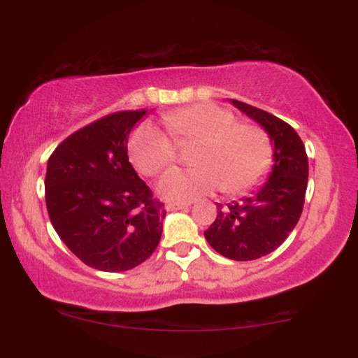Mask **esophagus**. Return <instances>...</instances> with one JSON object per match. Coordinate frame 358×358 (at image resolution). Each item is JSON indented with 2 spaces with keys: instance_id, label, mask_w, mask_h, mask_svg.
I'll return each instance as SVG.
<instances>
[{
  "instance_id": "esophagus-1",
  "label": "esophagus",
  "mask_w": 358,
  "mask_h": 358,
  "mask_svg": "<svg viewBox=\"0 0 358 358\" xmlns=\"http://www.w3.org/2000/svg\"><path fill=\"white\" fill-rule=\"evenodd\" d=\"M190 203H185V202H169L166 207L168 210H182V208H187Z\"/></svg>"
}]
</instances>
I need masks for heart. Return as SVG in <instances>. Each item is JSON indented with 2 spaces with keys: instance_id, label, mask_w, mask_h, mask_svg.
<instances>
[{
  "instance_id": "1",
  "label": "heart",
  "mask_w": 358,
  "mask_h": 358,
  "mask_svg": "<svg viewBox=\"0 0 358 358\" xmlns=\"http://www.w3.org/2000/svg\"><path fill=\"white\" fill-rule=\"evenodd\" d=\"M166 129L145 124L130 140V161L143 176H156L178 159L180 146L195 143V168L173 169L159 180V194L171 202H192L218 187L238 195L256 187L273 161V143L262 127L236 122L227 107L202 102L168 112ZM171 134L174 141L169 136Z\"/></svg>"
}]
</instances>
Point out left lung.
Instances as JSON below:
<instances>
[{
  "label": "left lung",
  "instance_id": "obj_1",
  "mask_svg": "<svg viewBox=\"0 0 358 358\" xmlns=\"http://www.w3.org/2000/svg\"><path fill=\"white\" fill-rule=\"evenodd\" d=\"M261 124L273 141V169L267 182L243 202L218 203V215L205 231L215 251L233 261H254L280 246L296 227L305 203L308 156L292 125L278 117L231 101Z\"/></svg>",
  "mask_w": 358,
  "mask_h": 358
}]
</instances>
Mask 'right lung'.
I'll return each instance as SVG.
<instances>
[{
  "label": "right lung",
  "mask_w": 358,
  "mask_h": 358,
  "mask_svg": "<svg viewBox=\"0 0 358 358\" xmlns=\"http://www.w3.org/2000/svg\"><path fill=\"white\" fill-rule=\"evenodd\" d=\"M145 109L120 110L76 130L50 155L45 202L58 236L97 271L124 272L158 248L164 203L131 168L127 143Z\"/></svg>",
  "instance_id": "1"
}]
</instances>
